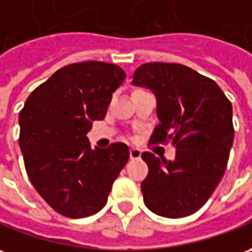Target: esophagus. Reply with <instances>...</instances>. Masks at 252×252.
<instances>
[{
  "label": "esophagus",
  "mask_w": 252,
  "mask_h": 252,
  "mask_svg": "<svg viewBox=\"0 0 252 252\" xmlns=\"http://www.w3.org/2000/svg\"><path fill=\"white\" fill-rule=\"evenodd\" d=\"M141 158V151L138 148H131L130 149V159L134 160V159H140Z\"/></svg>",
  "instance_id": "obj_1"
}]
</instances>
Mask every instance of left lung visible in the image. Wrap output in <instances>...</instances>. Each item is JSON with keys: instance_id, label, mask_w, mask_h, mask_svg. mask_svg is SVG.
Listing matches in <instances>:
<instances>
[{"instance_id": "8db88e82", "label": "left lung", "mask_w": 252, "mask_h": 252, "mask_svg": "<svg viewBox=\"0 0 252 252\" xmlns=\"http://www.w3.org/2000/svg\"><path fill=\"white\" fill-rule=\"evenodd\" d=\"M131 83L156 97L159 125L151 143L176 147L174 160L141 155L148 164L144 203L160 217L190 216L209 200L226 170L235 137L232 104L213 79L182 64L145 63Z\"/></svg>"}]
</instances>
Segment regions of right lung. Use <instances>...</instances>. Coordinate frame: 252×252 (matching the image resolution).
I'll list each match as a JSON object with an SVG mask.
<instances>
[{
  "label": "right lung",
  "instance_id": "add662e5",
  "mask_svg": "<svg viewBox=\"0 0 252 252\" xmlns=\"http://www.w3.org/2000/svg\"><path fill=\"white\" fill-rule=\"evenodd\" d=\"M126 78L116 64L83 62L57 70L31 93L19 115V145L31 184L59 214L93 216L129 160L123 143L92 148V122L105 118Z\"/></svg>",
  "mask_w": 252,
  "mask_h": 252
}]
</instances>
